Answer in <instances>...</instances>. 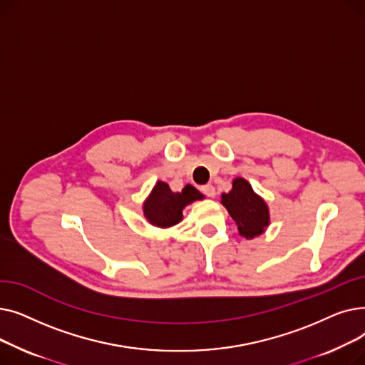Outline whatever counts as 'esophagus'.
<instances>
[{"label":"esophagus","instance_id":"34e87169","mask_svg":"<svg viewBox=\"0 0 365 365\" xmlns=\"http://www.w3.org/2000/svg\"><path fill=\"white\" fill-rule=\"evenodd\" d=\"M201 190H202V192H204L207 197H210V198H213V197L216 195V189H215L213 185H205V186L201 187Z\"/></svg>","mask_w":365,"mask_h":365}]
</instances>
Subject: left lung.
I'll use <instances>...</instances> for the list:
<instances>
[{"instance_id":"8db88e82","label":"left lung","mask_w":365,"mask_h":365,"mask_svg":"<svg viewBox=\"0 0 365 365\" xmlns=\"http://www.w3.org/2000/svg\"><path fill=\"white\" fill-rule=\"evenodd\" d=\"M220 202L237 223L238 234L245 240H253L264 234L271 225L267 202L255 192L250 182L244 178L234 179L232 189L220 195Z\"/></svg>"}]
</instances>
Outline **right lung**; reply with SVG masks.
Returning a JSON list of instances; mask_svg holds the SVG:
<instances>
[{
  "instance_id": "add662e5",
  "label": "right lung",
  "mask_w": 365,
  "mask_h": 365,
  "mask_svg": "<svg viewBox=\"0 0 365 365\" xmlns=\"http://www.w3.org/2000/svg\"><path fill=\"white\" fill-rule=\"evenodd\" d=\"M204 200L192 185H186L180 192H173L167 182L158 180L142 204V212L149 225L168 229L182 222L186 205Z\"/></svg>"
}]
</instances>
